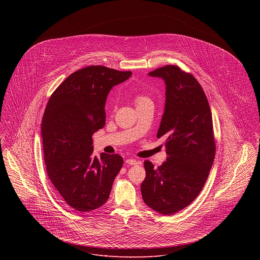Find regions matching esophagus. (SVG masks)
Here are the masks:
<instances>
[{
	"label": "esophagus",
	"instance_id": "34e87169",
	"mask_svg": "<svg viewBox=\"0 0 260 260\" xmlns=\"http://www.w3.org/2000/svg\"><path fill=\"white\" fill-rule=\"evenodd\" d=\"M125 162L129 166H135L138 164V161H136V159H127V160H125Z\"/></svg>",
	"mask_w": 260,
	"mask_h": 260
}]
</instances>
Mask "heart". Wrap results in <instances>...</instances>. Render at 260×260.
Masks as SVG:
<instances>
[{
    "mask_svg": "<svg viewBox=\"0 0 260 260\" xmlns=\"http://www.w3.org/2000/svg\"><path fill=\"white\" fill-rule=\"evenodd\" d=\"M149 101H151V99H149L148 96L144 93H138V94H136V98H135L136 106L142 105V104L149 102Z\"/></svg>",
    "mask_w": 260,
    "mask_h": 260,
    "instance_id": "heart-1",
    "label": "heart"
}]
</instances>
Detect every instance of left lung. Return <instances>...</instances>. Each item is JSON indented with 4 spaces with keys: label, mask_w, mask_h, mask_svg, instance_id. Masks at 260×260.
Masks as SVG:
<instances>
[{
    "label": "left lung",
    "mask_w": 260,
    "mask_h": 260,
    "mask_svg": "<svg viewBox=\"0 0 260 260\" xmlns=\"http://www.w3.org/2000/svg\"><path fill=\"white\" fill-rule=\"evenodd\" d=\"M166 83V106L157 137L166 138L167 161L157 169L144 161L145 204L165 215L185 209L205 185L215 156L212 116L197 79L177 65L149 73Z\"/></svg>",
    "instance_id": "1"
}]
</instances>
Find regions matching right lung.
<instances>
[{
    "mask_svg": "<svg viewBox=\"0 0 260 260\" xmlns=\"http://www.w3.org/2000/svg\"><path fill=\"white\" fill-rule=\"evenodd\" d=\"M131 71L91 65L68 76L52 92L42 121L46 170L63 200L78 211L106 203L123 167L119 154L94 156L92 135L105 125V102L112 87Z\"/></svg>",
    "mask_w": 260,
    "mask_h": 260,
    "instance_id": "add662e5",
    "label": "right lung"
}]
</instances>
